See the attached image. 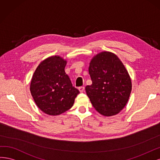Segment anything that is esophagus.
<instances>
[{
	"instance_id": "esophagus-1",
	"label": "esophagus",
	"mask_w": 160,
	"mask_h": 160,
	"mask_svg": "<svg viewBox=\"0 0 160 160\" xmlns=\"http://www.w3.org/2000/svg\"><path fill=\"white\" fill-rule=\"evenodd\" d=\"M78 90H79V91H80V92H83L84 90V87H83V86L79 87V88H78Z\"/></svg>"
}]
</instances>
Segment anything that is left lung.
I'll list each match as a JSON object with an SVG mask.
<instances>
[{"mask_svg": "<svg viewBox=\"0 0 160 160\" xmlns=\"http://www.w3.org/2000/svg\"><path fill=\"white\" fill-rule=\"evenodd\" d=\"M92 84L86 86L92 106L104 116L118 114L123 109L132 91V80L119 58L108 51L94 55L90 62Z\"/></svg>", "mask_w": 160, "mask_h": 160, "instance_id": "8db88e82", "label": "left lung"}]
</instances>
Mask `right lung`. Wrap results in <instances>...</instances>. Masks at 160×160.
I'll return each mask as SVG.
<instances>
[{
	"label": "right lung",
	"instance_id": "right-lung-1",
	"mask_svg": "<svg viewBox=\"0 0 160 160\" xmlns=\"http://www.w3.org/2000/svg\"><path fill=\"white\" fill-rule=\"evenodd\" d=\"M67 61L52 56L38 64L30 82V90L39 109L50 116H58L72 107L80 92L72 86L65 72Z\"/></svg>",
	"mask_w": 160,
	"mask_h": 160
}]
</instances>
